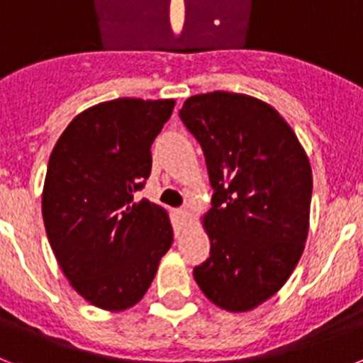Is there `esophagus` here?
Listing matches in <instances>:
<instances>
[{
    "mask_svg": "<svg viewBox=\"0 0 363 363\" xmlns=\"http://www.w3.org/2000/svg\"><path fill=\"white\" fill-rule=\"evenodd\" d=\"M175 218L179 219V221H188V218H190V212H188L186 208H179V210H175Z\"/></svg>",
    "mask_w": 363,
    "mask_h": 363,
    "instance_id": "esophagus-1",
    "label": "esophagus"
}]
</instances>
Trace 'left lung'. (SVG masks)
Listing matches in <instances>:
<instances>
[{
    "instance_id": "8db88e82",
    "label": "left lung",
    "mask_w": 363,
    "mask_h": 363,
    "mask_svg": "<svg viewBox=\"0 0 363 363\" xmlns=\"http://www.w3.org/2000/svg\"><path fill=\"white\" fill-rule=\"evenodd\" d=\"M179 116L203 147L214 188L203 218L210 257L194 279L216 306L247 312L284 286L303 255L308 157L284 118L257 97L199 94Z\"/></svg>"
}]
</instances>
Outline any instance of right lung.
<instances>
[{
	"mask_svg": "<svg viewBox=\"0 0 363 363\" xmlns=\"http://www.w3.org/2000/svg\"><path fill=\"white\" fill-rule=\"evenodd\" d=\"M173 99L120 97L90 106L51 151L42 216L60 269L88 303L108 312L135 306L172 247L162 206L135 199L151 173V144Z\"/></svg>",
	"mask_w": 363,
	"mask_h": 363,
	"instance_id": "add662e5",
	"label": "right lung"
}]
</instances>
